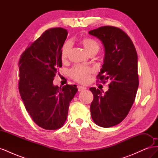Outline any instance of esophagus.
<instances>
[{
	"label": "esophagus",
	"mask_w": 158,
	"mask_h": 158,
	"mask_svg": "<svg viewBox=\"0 0 158 158\" xmlns=\"http://www.w3.org/2000/svg\"><path fill=\"white\" fill-rule=\"evenodd\" d=\"M86 89H87L86 88L82 86V85H78V89L79 92H81V91H83V90H85Z\"/></svg>",
	"instance_id": "1"
}]
</instances>
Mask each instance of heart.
Segmentation results:
<instances>
[{
    "instance_id": "obj_1",
    "label": "heart",
    "mask_w": 158,
    "mask_h": 158,
    "mask_svg": "<svg viewBox=\"0 0 158 158\" xmlns=\"http://www.w3.org/2000/svg\"><path fill=\"white\" fill-rule=\"evenodd\" d=\"M80 42L88 54L93 52L97 53L99 49V45L98 43L92 38H83ZM70 49L71 44L70 42H66L62 47L61 50V58L63 60L67 59ZM92 73L93 70L92 69L88 66L82 65H76L69 71L71 78L81 84L88 83L90 80Z\"/></svg>"
}]
</instances>
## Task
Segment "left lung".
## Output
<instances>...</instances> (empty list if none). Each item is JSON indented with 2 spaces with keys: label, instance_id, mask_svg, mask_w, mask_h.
I'll use <instances>...</instances> for the list:
<instances>
[{
  "label": "left lung",
  "instance_id": "obj_1",
  "mask_svg": "<svg viewBox=\"0 0 158 158\" xmlns=\"http://www.w3.org/2000/svg\"><path fill=\"white\" fill-rule=\"evenodd\" d=\"M88 33L98 38L105 49L98 78L103 82L111 80L106 92L89 88L94 95L91 115L100 127H113L124 120L135 102L139 84L137 52L131 38L120 28L102 26Z\"/></svg>",
  "mask_w": 158,
  "mask_h": 158
}]
</instances>
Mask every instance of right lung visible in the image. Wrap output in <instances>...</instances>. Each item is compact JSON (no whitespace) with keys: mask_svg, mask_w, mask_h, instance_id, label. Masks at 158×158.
Instances as JSON below:
<instances>
[{"mask_svg":"<svg viewBox=\"0 0 158 158\" xmlns=\"http://www.w3.org/2000/svg\"><path fill=\"white\" fill-rule=\"evenodd\" d=\"M68 31L62 27L47 30L23 52L19 64L18 88L32 120L46 130L64 125L70 102L78 91L76 85H54L62 66L61 49Z\"/></svg>","mask_w":158,"mask_h":158,"instance_id":"add662e5","label":"right lung"}]
</instances>
